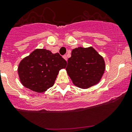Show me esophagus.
<instances>
[{
	"mask_svg": "<svg viewBox=\"0 0 132 132\" xmlns=\"http://www.w3.org/2000/svg\"><path fill=\"white\" fill-rule=\"evenodd\" d=\"M63 59H65V60H67V55H63Z\"/></svg>",
	"mask_w": 132,
	"mask_h": 132,
	"instance_id": "esophagus-1",
	"label": "esophagus"
}]
</instances>
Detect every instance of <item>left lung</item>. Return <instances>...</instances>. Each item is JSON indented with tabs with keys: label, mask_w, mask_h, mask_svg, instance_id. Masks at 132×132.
Listing matches in <instances>:
<instances>
[{
	"label": "left lung",
	"mask_w": 132,
	"mask_h": 132,
	"mask_svg": "<svg viewBox=\"0 0 132 132\" xmlns=\"http://www.w3.org/2000/svg\"><path fill=\"white\" fill-rule=\"evenodd\" d=\"M104 70V59L93 47L73 49L66 67L73 84L82 89L98 83Z\"/></svg>",
	"instance_id": "8db88e82"
}]
</instances>
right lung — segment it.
<instances>
[{"instance_id":"right-lung-1","label":"right lung","mask_w":132,"mask_h":132,"mask_svg":"<svg viewBox=\"0 0 132 132\" xmlns=\"http://www.w3.org/2000/svg\"><path fill=\"white\" fill-rule=\"evenodd\" d=\"M66 65L67 61L59 53L37 49L20 62L18 74L24 87L43 93L53 86L59 70Z\"/></svg>"}]
</instances>
